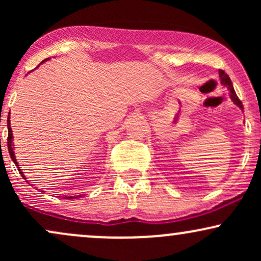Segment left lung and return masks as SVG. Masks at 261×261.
I'll return each instance as SVG.
<instances>
[{"label":"left lung","instance_id":"8db88e82","mask_svg":"<svg viewBox=\"0 0 261 261\" xmlns=\"http://www.w3.org/2000/svg\"><path fill=\"white\" fill-rule=\"evenodd\" d=\"M218 73H220L221 85H223L224 87H227V88H228L230 99H232L233 103H234L236 106L238 107L239 109L242 110V112H243V109H244V108H243V104H242V101L239 100V98L237 97V94H236V92H234V88H233V85H232V82H230V79H229V76H228V74H227L226 72H224L223 70H220V71H218Z\"/></svg>","mask_w":261,"mask_h":261}]
</instances>
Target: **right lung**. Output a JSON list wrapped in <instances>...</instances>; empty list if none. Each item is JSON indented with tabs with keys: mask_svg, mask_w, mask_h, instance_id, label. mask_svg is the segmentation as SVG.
I'll list each match as a JSON object with an SVG mask.
<instances>
[{
	"mask_svg": "<svg viewBox=\"0 0 261 261\" xmlns=\"http://www.w3.org/2000/svg\"><path fill=\"white\" fill-rule=\"evenodd\" d=\"M46 60H49V59H46ZM46 60H44L43 62H45L46 61ZM43 62H41V64H43ZM40 64V65H41ZM39 67V66H38ZM11 114V113H10ZM7 127H8V139H7V146H8V152H10V155H11V158H12V161L14 162V164H16L17 166V168H18V172L20 173V175L23 176V179H27V176L23 174V172H22V169H20V167H19V164H18V162H17V160H16V155H14V143H13V134H12V127H11V120H10V115H8V118H7ZM28 181V180H27ZM29 182V181H28ZM29 184H31V182H29ZM76 197H81V195L80 196H76ZM62 199H74V196H64L62 197Z\"/></svg>",
	"mask_w": 261,
	"mask_h": 261,
	"instance_id": "right-lung-1",
	"label": "right lung"
}]
</instances>
